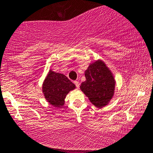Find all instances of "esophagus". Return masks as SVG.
Listing matches in <instances>:
<instances>
[{
    "label": "esophagus",
    "mask_w": 153,
    "mask_h": 153,
    "mask_svg": "<svg viewBox=\"0 0 153 153\" xmlns=\"http://www.w3.org/2000/svg\"><path fill=\"white\" fill-rule=\"evenodd\" d=\"M74 85H76V87L77 89L79 88V86H80V83H79V82H77V81H74Z\"/></svg>",
    "instance_id": "34e87169"
}]
</instances>
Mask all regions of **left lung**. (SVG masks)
Instances as JSON below:
<instances>
[{
  "instance_id": "obj_1",
  "label": "left lung",
  "mask_w": 153,
  "mask_h": 153,
  "mask_svg": "<svg viewBox=\"0 0 153 153\" xmlns=\"http://www.w3.org/2000/svg\"><path fill=\"white\" fill-rule=\"evenodd\" d=\"M86 81L80 89L97 108L104 107L112 99L115 90L114 77L101 60L89 66L85 72Z\"/></svg>"
}]
</instances>
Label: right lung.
I'll return each instance as SVG.
<instances>
[{"mask_svg": "<svg viewBox=\"0 0 153 153\" xmlns=\"http://www.w3.org/2000/svg\"><path fill=\"white\" fill-rule=\"evenodd\" d=\"M75 87L65 75L51 70L42 85V92L50 104L61 107L64 104L66 95Z\"/></svg>", "mask_w": 153, "mask_h": 153, "instance_id": "right-lung-1", "label": "right lung"}]
</instances>
